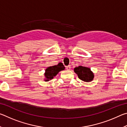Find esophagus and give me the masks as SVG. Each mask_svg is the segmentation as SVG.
Instances as JSON below:
<instances>
[{"label": "esophagus", "mask_w": 127, "mask_h": 127, "mask_svg": "<svg viewBox=\"0 0 127 127\" xmlns=\"http://www.w3.org/2000/svg\"><path fill=\"white\" fill-rule=\"evenodd\" d=\"M70 68H71V66H70V65H68V66H66V70H70Z\"/></svg>", "instance_id": "1"}]
</instances>
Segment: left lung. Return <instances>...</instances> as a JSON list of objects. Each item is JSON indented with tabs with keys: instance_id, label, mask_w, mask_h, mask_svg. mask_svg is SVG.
I'll list each match as a JSON object with an SVG mask.
<instances>
[{
	"instance_id": "1",
	"label": "left lung",
	"mask_w": 127,
	"mask_h": 127,
	"mask_svg": "<svg viewBox=\"0 0 127 127\" xmlns=\"http://www.w3.org/2000/svg\"><path fill=\"white\" fill-rule=\"evenodd\" d=\"M74 71L79 79L86 82L92 81L94 78V74L89 68L79 66L74 69Z\"/></svg>"
}]
</instances>
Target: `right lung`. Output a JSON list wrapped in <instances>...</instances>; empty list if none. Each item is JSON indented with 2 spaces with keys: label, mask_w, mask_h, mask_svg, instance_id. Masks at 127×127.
<instances>
[{
  "label": "right lung",
  "mask_w": 127,
  "mask_h": 127,
  "mask_svg": "<svg viewBox=\"0 0 127 127\" xmlns=\"http://www.w3.org/2000/svg\"><path fill=\"white\" fill-rule=\"evenodd\" d=\"M64 67L63 63H59L57 65H54L48 67L45 70L44 76L45 77V81H49V80L52 79L54 77H55L58 73L61 70H64Z\"/></svg>",
  "instance_id": "right-lung-1"
}]
</instances>
